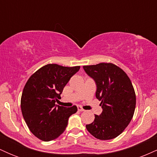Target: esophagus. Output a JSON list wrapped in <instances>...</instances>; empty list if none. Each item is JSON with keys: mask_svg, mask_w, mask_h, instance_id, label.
<instances>
[{"mask_svg": "<svg viewBox=\"0 0 157 157\" xmlns=\"http://www.w3.org/2000/svg\"><path fill=\"white\" fill-rule=\"evenodd\" d=\"M77 109H78V111H85V110L82 109L81 106H78V107H77Z\"/></svg>", "mask_w": 157, "mask_h": 157, "instance_id": "1", "label": "esophagus"}]
</instances>
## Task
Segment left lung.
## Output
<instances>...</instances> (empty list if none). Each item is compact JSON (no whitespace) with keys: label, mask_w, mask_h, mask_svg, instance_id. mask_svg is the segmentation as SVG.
Returning a JSON list of instances; mask_svg holds the SVG:
<instances>
[{"label":"left lung","mask_w":157,"mask_h":157,"mask_svg":"<svg viewBox=\"0 0 157 157\" xmlns=\"http://www.w3.org/2000/svg\"><path fill=\"white\" fill-rule=\"evenodd\" d=\"M83 69L96 82V97L101 101L102 109L101 114L95 115L86 128L99 140L117 137L130 123L136 107V94L130 78L111 63L84 66Z\"/></svg>","instance_id":"8db88e82"}]
</instances>
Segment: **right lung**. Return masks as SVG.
Listing matches in <instances>:
<instances>
[{
	"label": "right lung",
	"mask_w": 157,
	"mask_h": 157,
	"mask_svg": "<svg viewBox=\"0 0 157 157\" xmlns=\"http://www.w3.org/2000/svg\"><path fill=\"white\" fill-rule=\"evenodd\" d=\"M80 66L47 64L29 78L23 90L21 111L29 130L43 141L55 140L64 132L69 117L77 108L56 105L63 90Z\"/></svg>",
	"instance_id": "obj_1"
}]
</instances>
